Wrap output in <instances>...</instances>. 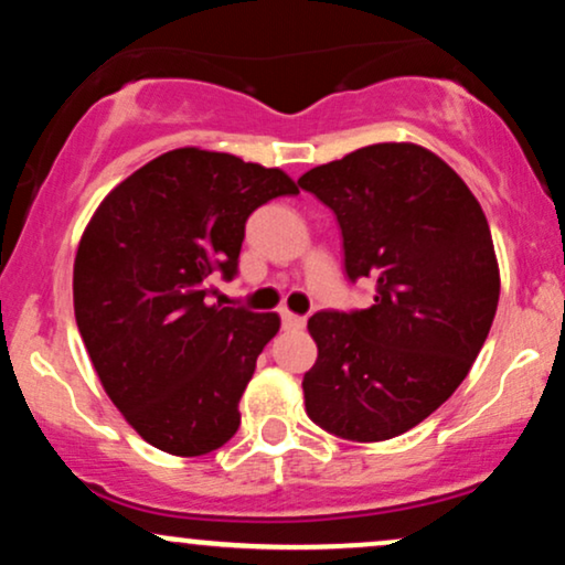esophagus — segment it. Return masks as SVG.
I'll return each instance as SVG.
<instances>
[{"label": "esophagus", "mask_w": 565, "mask_h": 565, "mask_svg": "<svg viewBox=\"0 0 565 565\" xmlns=\"http://www.w3.org/2000/svg\"><path fill=\"white\" fill-rule=\"evenodd\" d=\"M281 323H284V329H302L305 319L297 313H289V310H281Z\"/></svg>", "instance_id": "1"}]
</instances>
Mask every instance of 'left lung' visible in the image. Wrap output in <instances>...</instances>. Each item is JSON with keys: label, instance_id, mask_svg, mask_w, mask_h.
I'll use <instances>...</instances> for the list:
<instances>
[{"label": "left lung", "instance_id": "8db88e82", "mask_svg": "<svg viewBox=\"0 0 565 565\" xmlns=\"http://www.w3.org/2000/svg\"><path fill=\"white\" fill-rule=\"evenodd\" d=\"M297 183L337 215L348 276L377 287L372 308L310 316L319 359L302 377L305 412L340 438H395L457 391L489 337L499 302L489 220L417 142H374Z\"/></svg>", "mask_w": 565, "mask_h": 565}]
</instances>
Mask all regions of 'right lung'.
<instances>
[{
	"label": "right lung",
	"instance_id": "obj_1",
	"mask_svg": "<svg viewBox=\"0 0 565 565\" xmlns=\"http://www.w3.org/2000/svg\"><path fill=\"white\" fill-rule=\"evenodd\" d=\"M297 191L278 167L174 148L100 201L74 260V313L103 391L142 440L174 457L228 444L278 313L206 302L236 274L244 223Z\"/></svg>",
	"mask_w": 565,
	"mask_h": 565
}]
</instances>
